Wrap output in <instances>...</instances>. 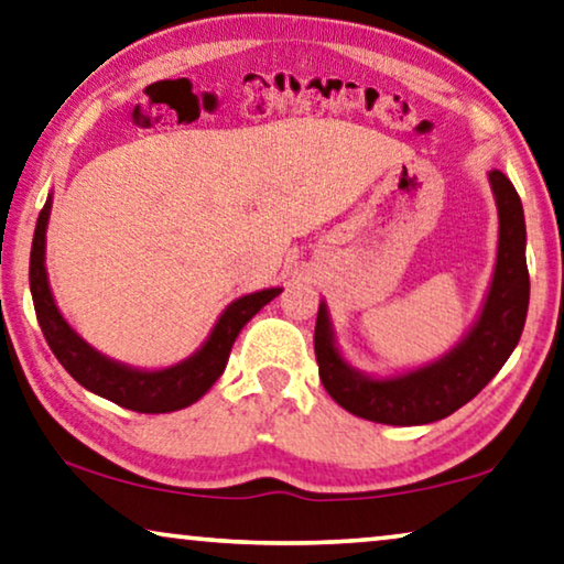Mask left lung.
Instances as JSON below:
<instances>
[{
	"mask_svg": "<svg viewBox=\"0 0 564 564\" xmlns=\"http://www.w3.org/2000/svg\"><path fill=\"white\" fill-rule=\"evenodd\" d=\"M499 205V256L478 324L451 355L394 380H369L344 365L326 308L318 306L314 351L324 390L351 415L384 425H425L474 400L514 351L529 306L524 209L509 176L489 174Z\"/></svg>",
	"mask_w": 564,
	"mask_h": 564,
	"instance_id": "1",
	"label": "left lung"
}]
</instances>
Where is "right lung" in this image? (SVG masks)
<instances>
[{"label":"right lung","mask_w":564,"mask_h":564,"mask_svg":"<svg viewBox=\"0 0 564 564\" xmlns=\"http://www.w3.org/2000/svg\"><path fill=\"white\" fill-rule=\"evenodd\" d=\"M47 217L50 197L45 202V207L40 209L30 253V291L40 329L45 334L47 347L53 349L57 362L67 369V375H70L75 382L126 410H137V413H174V410H182L192 405V402H197L202 394L217 382V377L223 375L235 344V336L240 334L242 326H246L268 301H273L281 293V289H268L232 301V304L225 308L220 322L215 324L205 347H202L195 357H189L187 362L176 367L162 369V372H139V369L116 365L104 355H98L96 349H90L88 344L67 326L61 311H57L45 273Z\"/></svg>","instance_id":"obj_1"}]
</instances>
